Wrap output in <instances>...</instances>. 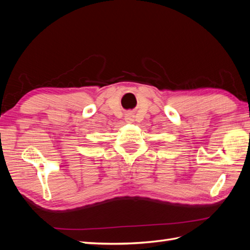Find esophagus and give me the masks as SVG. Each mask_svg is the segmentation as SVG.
<instances>
[{"instance_id": "34e87169", "label": "esophagus", "mask_w": 250, "mask_h": 250, "mask_svg": "<svg viewBox=\"0 0 250 250\" xmlns=\"http://www.w3.org/2000/svg\"><path fill=\"white\" fill-rule=\"evenodd\" d=\"M125 121H126L127 123H132L133 121H134V119H133V115H132V113H130V112L126 113V116H125Z\"/></svg>"}]
</instances>
